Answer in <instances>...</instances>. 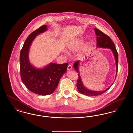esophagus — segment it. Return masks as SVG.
<instances>
[{
    "instance_id": "34e87169",
    "label": "esophagus",
    "mask_w": 133,
    "mask_h": 133,
    "mask_svg": "<svg viewBox=\"0 0 133 133\" xmlns=\"http://www.w3.org/2000/svg\"><path fill=\"white\" fill-rule=\"evenodd\" d=\"M72 69V66H71V65H68V67H67V70H71Z\"/></svg>"
}]
</instances>
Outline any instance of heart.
<instances>
[{
    "mask_svg": "<svg viewBox=\"0 0 133 133\" xmlns=\"http://www.w3.org/2000/svg\"><path fill=\"white\" fill-rule=\"evenodd\" d=\"M84 40L82 38H78L74 40L72 42L70 43L68 48L69 50L72 52H75L76 51L78 50L84 44ZM89 44L86 45V46H88Z\"/></svg>",
    "mask_w": 133,
    "mask_h": 133,
    "instance_id": "heart-1",
    "label": "heart"
}]
</instances>
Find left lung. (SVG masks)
Instances as JSON below:
<instances>
[{
	"label": "left lung",
	"mask_w": 133,
	"mask_h": 133,
	"mask_svg": "<svg viewBox=\"0 0 133 133\" xmlns=\"http://www.w3.org/2000/svg\"><path fill=\"white\" fill-rule=\"evenodd\" d=\"M95 32L97 35V47L98 48H109L112 51L113 54H114L115 60L116 64V75L115 77V80L116 79L117 74V71H118V54L117 51L116 50V48L115 47V46L113 42L112 41L111 38L102 32L100 30L95 28ZM80 61H76L74 65V68L76 70V71L78 73V79L77 80V88L78 89L79 92L83 95L88 96H98V95H101L106 92L108 90H109L110 88L111 87L112 85H111L109 88L107 89L102 91H95L90 90L86 88L82 81L81 76L80 75V72L79 70V66L80 64Z\"/></svg>",
	"instance_id": "obj_1"
}]
</instances>
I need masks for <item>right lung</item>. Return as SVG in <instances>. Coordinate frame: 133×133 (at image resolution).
Instances as JSON below:
<instances>
[{
    "label": "right lung",
    "instance_id": "right-lung-1",
    "mask_svg": "<svg viewBox=\"0 0 133 133\" xmlns=\"http://www.w3.org/2000/svg\"><path fill=\"white\" fill-rule=\"evenodd\" d=\"M47 30V25H44L32 32L26 39L20 54V76L22 82L32 92L43 96L54 92L68 65V63H50L39 69L30 63L29 51L32 42L36 36Z\"/></svg>",
    "mask_w": 133,
    "mask_h": 133
}]
</instances>
